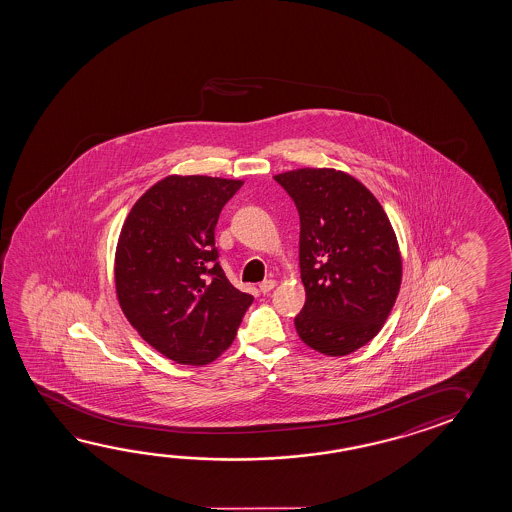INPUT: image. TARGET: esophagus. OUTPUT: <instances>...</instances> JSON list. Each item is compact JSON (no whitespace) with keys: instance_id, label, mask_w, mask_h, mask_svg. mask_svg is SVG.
Wrapping results in <instances>:
<instances>
[{"instance_id":"1","label":"esophagus","mask_w":512,"mask_h":512,"mask_svg":"<svg viewBox=\"0 0 512 512\" xmlns=\"http://www.w3.org/2000/svg\"><path fill=\"white\" fill-rule=\"evenodd\" d=\"M276 286V281L274 279H265V281H261L260 283V292L261 294H269L270 290Z\"/></svg>"}]
</instances>
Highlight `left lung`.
I'll list each match as a JSON object with an SVG mask.
<instances>
[{
  "label": "left lung",
  "instance_id": "8db88e82",
  "mask_svg": "<svg viewBox=\"0 0 512 512\" xmlns=\"http://www.w3.org/2000/svg\"><path fill=\"white\" fill-rule=\"evenodd\" d=\"M301 220L299 265L306 290L295 330L306 346L344 356L382 330L401 285L389 218L355 177L301 168L274 177Z\"/></svg>",
  "mask_w": 512,
  "mask_h": 512
}]
</instances>
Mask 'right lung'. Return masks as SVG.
I'll list each match as a JSON object with an SVG mask.
<instances>
[{
  "label": "right lung",
  "mask_w": 512,
  "mask_h": 512,
  "mask_svg": "<svg viewBox=\"0 0 512 512\" xmlns=\"http://www.w3.org/2000/svg\"><path fill=\"white\" fill-rule=\"evenodd\" d=\"M242 181L170 175L130 209L116 249V292L139 335L177 364H209L231 346L254 297L218 261L215 227Z\"/></svg>",
  "instance_id": "1"
}]
</instances>
